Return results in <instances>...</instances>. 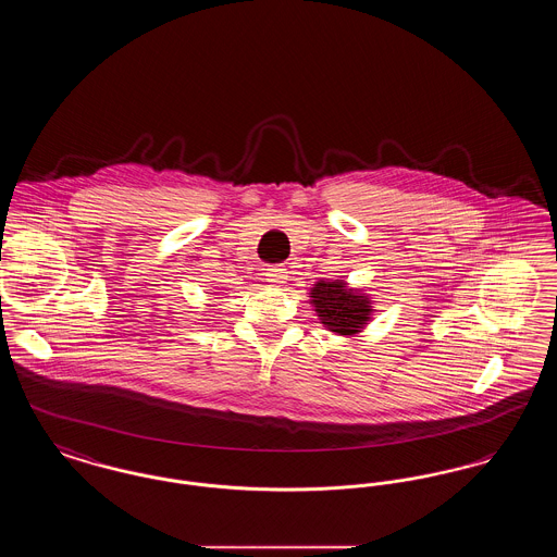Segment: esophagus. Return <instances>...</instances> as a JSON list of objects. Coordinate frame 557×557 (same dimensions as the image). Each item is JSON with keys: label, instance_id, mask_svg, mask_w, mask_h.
I'll return each mask as SVG.
<instances>
[{"label": "esophagus", "instance_id": "obj_1", "mask_svg": "<svg viewBox=\"0 0 557 557\" xmlns=\"http://www.w3.org/2000/svg\"><path fill=\"white\" fill-rule=\"evenodd\" d=\"M265 280L273 286H280L288 280V271L284 265H269L265 269Z\"/></svg>", "mask_w": 557, "mask_h": 557}]
</instances>
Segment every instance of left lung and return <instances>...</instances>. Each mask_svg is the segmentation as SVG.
I'll return each instance as SVG.
<instances>
[{"instance_id":"1","label":"left lung","mask_w":557,"mask_h":557,"mask_svg":"<svg viewBox=\"0 0 557 557\" xmlns=\"http://www.w3.org/2000/svg\"><path fill=\"white\" fill-rule=\"evenodd\" d=\"M309 294L319 321L334 334L355 336L370 321V298L361 290L348 288L343 280H319Z\"/></svg>"}]
</instances>
